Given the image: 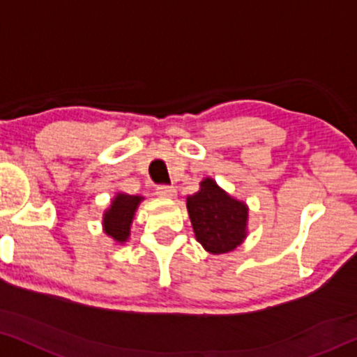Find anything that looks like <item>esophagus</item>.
I'll list each match as a JSON object with an SVG mask.
<instances>
[{"instance_id":"esophagus-1","label":"esophagus","mask_w":357,"mask_h":357,"mask_svg":"<svg viewBox=\"0 0 357 357\" xmlns=\"http://www.w3.org/2000/svg\"><path fill=\"white\" fill-rule=\"evenodd\" d=\"M156 192L162 197H173L176 195V190L173 186H169V184H160L156 188Z\"/></svg>"}]
</instances>
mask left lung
Wrapping results in <instances>:
<instances>
[{
	"instance_id": "left-lung-1",
	"label": "left lung",
	"mask_w": 357,
	"mask_h": 357,
	"mask_svg": "<svg viewBox=\"0 0 357 357\" xmlns=\"http://www.w3.org/2000/svg\"><path fill=\"white\" fill-rule=\"evenodd\" d=\"M192 229L197 243L213 255L233 251L246 238L248 208L206 178L201 190L188 197Z\"/></svg>"
}]
</instances>
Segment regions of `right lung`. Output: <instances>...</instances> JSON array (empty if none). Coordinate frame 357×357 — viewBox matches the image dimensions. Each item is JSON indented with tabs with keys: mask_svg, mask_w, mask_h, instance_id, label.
I'll list each match as a JSON object with an SVG mask.
<instances>
[{
	"mask_svg": "<svg viewBox=\"0 0 357 357\" xmlns=\"http://www.w3.org/2000/svg\"><path fill=\"white\" fill-rule=\"evenodd\" d=\"M139 201L141 196H130L119 192V195L114 197L111 208L106 211L105 220H102L106 234L111 236V238L119 243L126 241L128 236H130L132 216H135V211L137 204H139Z\"/></svg>",
	"mask_w": 357,
	"mask_h": 357,
	"instance_id": "1",
	"label": "right lung"
}]
</instances>
